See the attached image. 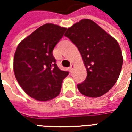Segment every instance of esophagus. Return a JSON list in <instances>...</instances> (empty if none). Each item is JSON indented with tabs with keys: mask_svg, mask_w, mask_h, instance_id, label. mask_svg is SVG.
<instances>
[{
	"mask_svg": "<svg viewBox=\"0 0 132 132\" xmlns=\"http://www.w3.org/2000/svg\"><path fill=\"white\" fill-rule=\"evenodd\" d=\"M74 68H75V65H74V64H71V65H70V71H71V72L73 70Z\"/></svg>",
	"mask_w": 132,
	"mask_h": 132,
	"instance_id": "34e87169",
	"label": "esophagus"
}]
</instances>
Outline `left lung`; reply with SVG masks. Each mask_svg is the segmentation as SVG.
<instances>
[{"instance_id":"left-lung-1","label":"left lung","mask_w":132,"mask_h":132,"mask_svg":"<svg viewBox=\"0 0 132 132\" xmlns=\"http://www.w3.org/2000/svg\"><path fill=\"white\" fill-rule=\"evenodd\" d=\"M64 36L78 48L87 70V78L77 85L82 95L91 98L106 93L119 77L123 58L117 40L89 19L68 28Z\"/></svg>"}]
</instances>
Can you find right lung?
Returning <instances> with one entry per match:
<instances>
[{"label":"right lung","instance_id":"obj_1","mask_svg":"<svg viewBox=\"0 0 132 132\" xmlns=\"http://www.w3.org/2000/svg\"><path fill=\"white\" fill-rule=\"evenodd\" d=\"M66 28L46 23L19 43L14 56V76L24 92L39 101H47L60 93L68 72L56 64L53 50Z\"/></svg>","mask_w":132,"mask_h":132}]
</instances>
